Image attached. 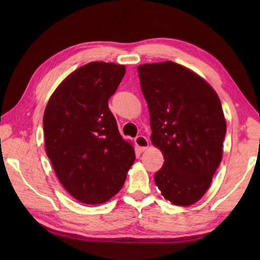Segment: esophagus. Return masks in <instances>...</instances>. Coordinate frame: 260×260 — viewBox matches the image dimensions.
I'll return each mask as SVG.
<instances>
[{"mask_svg":"<svg viewBox=\"0 0 260 260\" xmlns=\"http://www.w3.org/2000/svg\"><path fill=\"white\" fill-rule=\"evenodd\" d=\"M135 144H136L137 147H139V150L141 152H144V151L147 150L148 146H150V142H148V140L146 139L145 136L139 135L135 139Z\"/></svg>","mask_w":260,"mask_h":260,"instance_id":"obj_1","label":"esophagus"}]
</instances>
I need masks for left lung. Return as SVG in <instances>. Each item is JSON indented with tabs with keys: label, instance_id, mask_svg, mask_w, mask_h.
Here are the masks:
<instances>
[{
	"label": "left lung",
	"instance_id": "1",
	"mask_svg": "<svg viewBox=\"0 0 260 260\" xmlns=\"http://www.w3.org/2000/svg\"><path fill=\"white\" fill-rule=\"evenodd\" d=\"M153 145L164 156L154 175L162 196L191 206L207 192L222 158L225 119L217 92L200 76L173 61L141 64Z\"/></svg>",
	"mask_w": 260,
	"mask_h": 260
}]
</instances>
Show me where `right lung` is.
<instances>
[{"mask_svg":"<svg viewBox=\"0 0 260 260\" xmlns=\"http://www.w3.org/2000/svg\"><path fill=\"white\" fill-rule=\"evenodd\" d=\"M121 64L89 62L70 74L43 115L46 152L60 183L86 204L108 201L124 185L135 161L109 110L125 75Z\"/></svg>","mask_w":260,"mask_h":260,"instance_id":"1","label":"right lung"}]
</instances>
